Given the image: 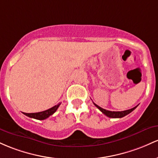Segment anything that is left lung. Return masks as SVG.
I'll return each instance as SVG.
<instances>
[{
  "instance_id": "obj_1",
  "label": "left lung",
  "mask_w": 158,
  "mask_h": 158,
  "mask_svg": "<svg viewBox=\"0 0 158 158\" xmlns=\"http://www.w3.org/2000/svg\"><path fill=\"white\" fill-rule=\"evenodd\" d=\"M94 104H95V106L98 109L100 110L102 112L104 113L105 116H108L109 118H122V117H124L125 116H126V115L129 114L130 113H131L134 110L136 109V107H137V106H136V107L131 108V109H129V110H124V111H110V110H107L105 109H103L101 107H99L98 105H97L96 104H95V103H93Z\"/></svg>"
}]
</instances>
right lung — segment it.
<instances>
[{
    "mask_svg": "<svg viewBox=\"0 0 158 158\" xmlns=\"http://www.w3.org/2000/svg\"><path fill=\"white\" fill-rule=\"evenodd\" d=\"M60 105V104H56V105L54 106L53 107L50 108V109L47 110L42 111V112H39V113H23L24 115L30 118H36V119L39 120H43L45 119V118H48L49 116H51V115L54 114V113L56 112V110L58 109L59 106Z\"/></svg>",
    "mask_w": 158,
    "mask_h": 158,
    "instance_id": "right-lung-1",
    "label": "right lung"
}]
</instances>
